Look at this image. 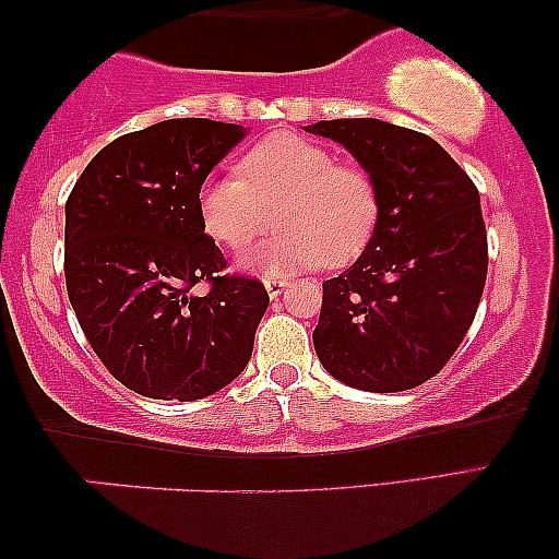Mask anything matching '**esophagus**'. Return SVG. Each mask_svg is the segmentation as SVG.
<instances>
[{"instance_id": "esophagus-1", "label": "esophagus", "mask_w": 559, "mask_h": 559, "mask_svg": "<svg viewBox=\"0 0 559 559\" xmlns=\"http://www.w3.org/2000/svg\"><path fill=\"white\" fill-rule=\"evenodd\" d=\"M264 287H266V293H270V297H277V295H282V289L287 287V282L282 277H264Z\"/></svg>"}]
</instances>
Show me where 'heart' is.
<instances>
[{"mask_svg": "<svg viewBox=\"0 0 559 559\" xmlns=\"http://www.w3.org/2000/svg\"><path fill=\"white\" fill-rule=\"evenodd\" d=\"M239 170L205 180L198 209L205 231L231 249L264 234L277 211L285 228L247 251L251 270L295 272L320 262L338 270L377 234V178L356 163H335L323 144L293 132L270 134L241 157Z\"/></svg>", "mask_w": 559, "mask_h": 559, "instance_id": "b5f03b06", "label": "heart"}]
</instances>
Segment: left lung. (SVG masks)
<instances>
[{
	"instance_id": "obj_1",
	"label": "left lung",
	"mask_w": 559,
	"mask_h": 559,
	"mask_svg": "<svg viewBox=\"0 0 559 559\" xmlns=\"http://www.w3.org/2000/svg\"><path fill=\"white\" fill-rule=\"evenodd\" d=\"M377 178L381 218L354 266L323 282L312 343L320 364L364 392L432 379L476 318L488 272L480 195L432 136L379 119L305 127Z\"/></svg>"
}]
</instances>
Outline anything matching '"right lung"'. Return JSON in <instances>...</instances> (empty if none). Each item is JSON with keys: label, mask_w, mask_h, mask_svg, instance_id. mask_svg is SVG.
<instances>
[{"label": "right lung", "mask_w": 559, "mask_h": 559, "mask_svg": "<svg viewBox=\"0 0 559 559\" xmlns=\"http://www.w3.org/2000/svg\"><path fill=\"white\" fill-rule=\"evenodd\" d=\"M241 136L213 119L129 132L66 201L68 300L111 377L142 396L203 400L251 358L270 295L226 272L198 209L203 180Z\"/></svg>", "instance_id": "1"}]
</instances>
